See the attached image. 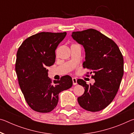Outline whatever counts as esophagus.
I'll list each match as a JSON object with an SVG mask.
<instances>
[{"mask_svg": "<svg viewBox=\"0 0 134 134\" xmlns=\"http://www.w3.org/2000/svg\"><path fill=\"white\" fill-rule=\"evenodd\" d=\"M72 84H73V85H76L77 84V79L75 77L72 78Z\"/></svg>", "mask_w": 134, "mask_h": 134, "instance_id": "1", "label": "esophagus"}]
</instances>
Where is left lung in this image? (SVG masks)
<instances>
[{"instance_id":"1","label":"left lung","mask_w":134,"mask_h":134,"mask_svg":"<svg viewBox=\"0 0 134 134\" xmlns=\"http://www.w3.org/2000/svg\"><path fill=\"white\" fill-rule=\"evenodd\" d=\"M71 37L85 50L84 68L93 72V85L83 79L77 83L85 92L77 100L81 108L90 112L103 109L112 102L117 93L124 75V58L116 43L94 29L72 32ZM89 72H87V74ZM88 76V75H87Z\"/></svg>"}]
</instances>
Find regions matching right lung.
Segmentation results:
<instances>
[{"instance_id": "right-lung-1", "label": "right lung", "mask_w": 134, "mask_h": 134, "mask_svg": "<svg viewBox=\"0 0 134 134\" xmlns=\"http://www.w3.org/2000/svg\"><path fill=\"white\" fill-rule=\"evenodd\" d=\"M66 34V32H42L26 38L18 48L15 63L18 83L28 105L36 112L53 110L58 103V94L72 85L68 75L52 83L47 69L54 64L55 49Z\"/></svg>"}]
</instances>
